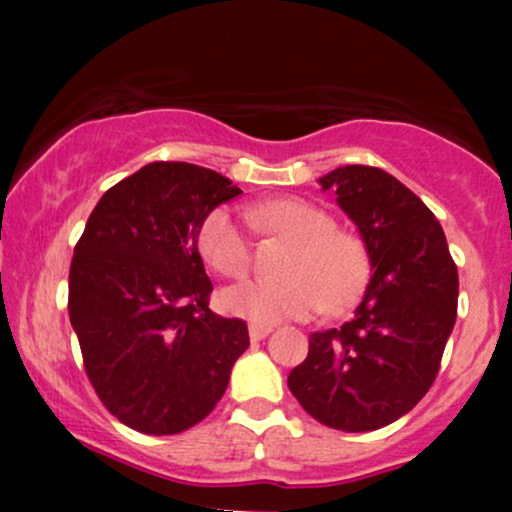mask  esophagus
Here are the masks:
<instances>
[{"instance_id":"34e87169","label":"esophagus","mask_w":512,"mask_h":512,"mask_svg":"<svg viewBox=\"0 0 512 512\" xmlns=\"http://www.w3.org/2000/svg\"><path fill=\"white\" fill-rule=\"evenodd\" d=\"M272 331L270 326H263V324H249V338L251 340H263L265 335H268Z\"/></svg>"}]
</instances>
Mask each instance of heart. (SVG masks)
Returning a JSON list of instances; mask_svg holds the SVG:
<instances>
[{
	"label": "heart",
	"mask_w": 512,
	"mask_h": 512,
	"mask_svg": "<svg viewBox=\"0 0 512 512\" xmlns=\"http://www.w3.org/2000/svg\"><path fill=\"white\" fill-rule=\"evenodd\" d=\"M251 226L293 242L282 265L284 279H251L221 293V307L254 324L307 319L321 310L340 312L361 296L370 275L366 242L338 228L331 212L303 198H282L247 207ZM198 254L216 275L237 279L251 265V242L242 219L226 207L200 223Z\"/></svg>",
	"instance_id": "b5f03b06"
}]
</instances>
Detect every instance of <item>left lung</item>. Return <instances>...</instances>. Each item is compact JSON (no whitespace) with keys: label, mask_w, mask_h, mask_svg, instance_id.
<instances>
[{"label":"left lung","mask_w":512,"mask_h":512,"mask_svg":"<svg viewBox=\"0 0 512 512\" xmlns=\"http://www.w3.org/2000/svg\"><path fill=\"white\" fill-rule=\"evenodd\" d=\"M321 186L359 226L373 277L352 319L310 335L289 389L331 429L375 431L436 382L457 321V263L431 209L380 167H338Z\"/></svg>","instance_id":"obj_1"}]
</instances>
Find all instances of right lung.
I'll return each instance as SVG.
<instances>
[{
  "label": "right lung",
  "instance_id": "add662e5",
  "mask_svg": "<svg viewBox=\"0 0 512 512\" xmlns=\"http://www.w3.org/2000/svg\"><path fill=\"white\" fill-rule=\"evenodd\" d=\"M191 163L144 165L102 195L74 247L69 321L111 415L149 436L202 422L249 347L247 321L209 310L200 223L240 195Z\"/></svg>",
  "mask_w": 512,
  "mask_h": 512
}]
</instances>
